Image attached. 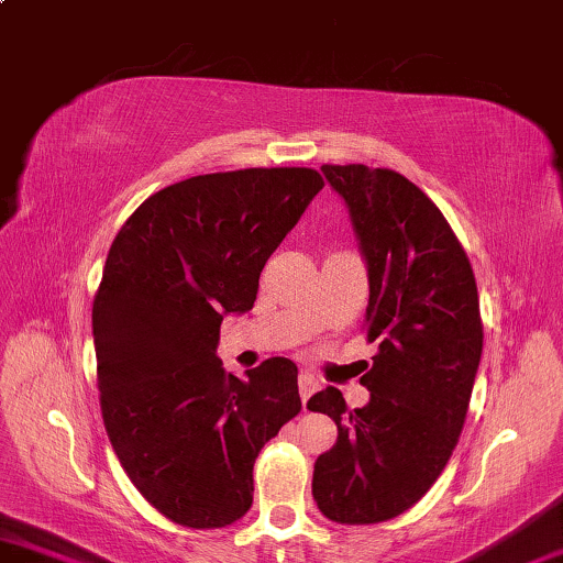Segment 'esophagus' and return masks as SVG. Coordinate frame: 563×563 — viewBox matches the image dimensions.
<instances>
[{"mask_svg": "<svg viewBox=\"0 0 563 563\" xmlns=\"http://www.w3.org/2000/svg\"><path fill=\"white\" fill-rule=\"evenodd\" d=\"M317 390H319V380L313 378L311 373H301V376H299V393H301L303 408H307V400H309Z\"/></svg>", "mask_w": 563, "mask_h": 563, "instance_id": "obj_1", "label": "esophagus"}]
</instances>
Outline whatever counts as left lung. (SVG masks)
Masks as SVG:
<instances>
[{
    "mask_svg": "<svg viewBox=\"0 0 563 563\" xmlns=\"http://www.w3.org/2000/svg\"><path fill=\"white\" fill-rule=\"evenodd\" d=\"M321 170L368 264L363 327L378 353L361 378L366 406L349 410L331 386L307 402L339 428L311 492L331 521L378 525L416 505L457 445L482 356L479 297L465 250L418 185L388 167Z\"/></svg>",
    "mask_w": 563,
    "mask_h": 563,
    "instance_id": "obj_1",
    "label": "left lung"
}]
</instances>
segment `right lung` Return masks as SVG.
I'll return each mask as SVG.
<instances>
[{"label": "right lung", "mask_w": 563, "mask_h": 563, "mask_svg": "<svg viewBox=\"0 0 563 563\" xmlns=\"http://www.w3.org/2000/svg\"><path fill=\"white\" fill-rule=\"evenodd\" d=\"M321 187L311 167L187 177L147 197L111 244L93 299L103 426L135 489L175 525L242 519L256 455L299 416L289 358L242 380L217 343Z\"/></svg>", "instance_id": "add662e5"}]
</instances>
